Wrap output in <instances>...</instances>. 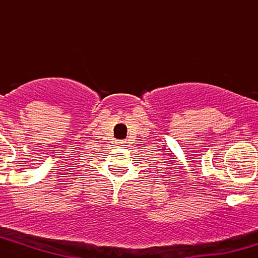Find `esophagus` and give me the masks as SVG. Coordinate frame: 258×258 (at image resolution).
<instances>
[{
  "label": "esophagus",
  "instance_id": "obj_1",
  "mask_svg": "<svg viewBox=\"0 0 258 258\" xmlns=\"http://www.w3.org/2000/svg\"><path fill=\"white\" fill-rule=\"evenodd\" d=\"M120 143H121V144H122V143H126V142H120Z\"/></svg>",
  "mask_w": 258,
  "mask_h": 258
}]
</instances>
